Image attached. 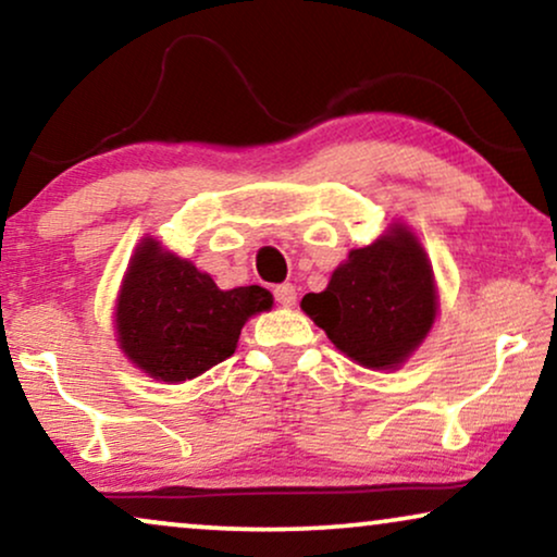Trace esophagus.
<instances>
[{
  "label": "esophagus",
  "instance_id": "1",
  "mask_svg": "<svg viewBox=\"0 0 557 557\" xmlns=\"http://www.w3.org/2000/svg\"><path fill=\"white\" fill-rule=\"evenodd\" d=\"M274 300L280 302V306H293L295 298H298V293H295V285L290 283H283V285H274Z\"/></svg>",
  "mask_w": 557,
  "mask_h": 557
}]
</instances>
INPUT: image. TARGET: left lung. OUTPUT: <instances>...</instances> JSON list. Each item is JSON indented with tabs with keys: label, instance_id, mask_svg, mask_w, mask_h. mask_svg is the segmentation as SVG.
Masks as SVG:
<instances>
[{
	"label": "left lung",
	"instance_id": "obj_1",
	"mask_svg": "<svg viewBox=\"0 0 557 557\" xmlns=\"http://www.w3.org/2000/svg\"><path fill=\"white\" fill-rule=\"evenodd\" d=\"M300 306L361 367L392 369L435 321L433 270L418 239L395 226L372 247L354 249L329 287Z\"/></svg>",
	"mask_w": 557,
	"mask_h": 557
}]
</instances>
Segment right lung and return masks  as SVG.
Returning <instances> with one entry per match:
<instances>
[{"mask_svg": "<svg viewBox=\"0 0 557 557\" xmlns=\"http://www.w3.org/2000/svg\"><path fill=\"white\" fill-rule=\"evenodd\" d=\"M270 306L264 287L219 290L209 274L147 239L124 277L116 336L154 380L185 382L228 359L247 318Z\"/></svg>", "mask_w": 557, "mask_h": 557, "instance_id": "add662e5", "label": "right lung"}]
</instances>
